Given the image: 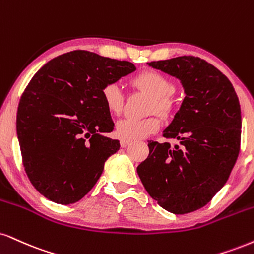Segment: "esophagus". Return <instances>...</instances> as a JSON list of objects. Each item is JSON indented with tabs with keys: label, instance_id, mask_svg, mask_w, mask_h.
Here are the masks:
<instances>
[{
	"label": "esophagus",
	"instance_id": "obj_1",
	"mask_svg": "<svg viewBox=\"0 0 254 254\" xmlns=\"http://www.w3.org/2000/svg\"><path fill=\"white\" fill-rule=\"evenodd\" d=\"M129 144H130L129 140H124V139L121 140V146H122V148H127V146L129 145Z\"/></svg>",
	"mask_w": 254,
	"mask_h": 254
}]
</instances>
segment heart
Returning <instances> with one entry per match:
<instances>
[{
  "mask_svg": "<svg viewBox=\"0 0 254 254\" xmlns=\"http://www.w3.org/2000/svg\"><path fill=\"white\" fill-rule=\"evenodd\" d=\"M132 85L152 96L150 114L166 115L172 108L170 96L174 92V84L169 78L157 71H144L132 79ZM103 102L110 114L119 115L124 104V96L117 84H108L102 90ZM161 121L156 116L144 118H123L116 123L115 133L124 140H137L145 138L160 130Z\"/></svg>",
  "mask_w": 254,
  "mask_h": 254,
  "instance_id": "obj_1",
  "label": "heart"
}]
</instances>
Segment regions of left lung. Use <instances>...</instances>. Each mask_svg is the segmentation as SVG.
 <instances>
[{"label": "left lung", "mask_w": 254, "mask_h": 254, "mask_svg": "<svg viewBox=\"0 0 254 254\" xmlns=\"http://www.w3.org/2000/svg\"><path fill=\"white\" fill-rule=\"evenodd\" d=\"M148 65L179 79L186 97L163 131L180 145L149 140V156L137 173L162 208L186 214L206 206L230 177L240 151L239 99L228 78L197 57Z\"/></svg>", "instance_id": "left-lung-1"}]
</instances>
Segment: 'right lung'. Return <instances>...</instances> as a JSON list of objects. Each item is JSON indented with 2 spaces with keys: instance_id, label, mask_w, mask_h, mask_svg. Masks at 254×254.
Returning <instances> with one entry per match:
<instances>
[{
  "instance_id": "add662e5",
  "label": "right lung",
  "mask_w": 254,
  "mask_h": 254,
  "mask_svg": "<svg viewBox=\"0 0 254 254\" xmlns=\"http://www.w3.org/2000/svg\"><path fill=\"white\" fill-rule=\"evenodd\" d=\"M135 69L129 61L72 51L35 73L20 99L16 131L24 170L40 194L71 204L93 188L121 146L103 135L115 124L102 90Z\"/></svg>"
}]
</instances>
